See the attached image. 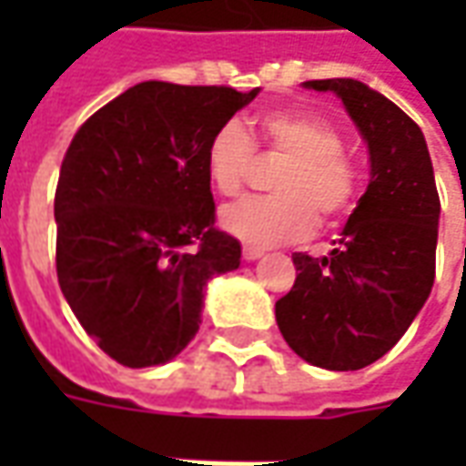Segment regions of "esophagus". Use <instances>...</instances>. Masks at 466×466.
I'll use <instances>...</instances> for the list:
<instances>
[{
    "mask_svg": "<svg viewBox=\"0 0 466 466\" xmlns=\"http://www.w3.org/2000/svg\"><path fill=\"white\" fill-rule=\"evenodd\" d=\"M262 254H264L262 247H254V244H244L242 257L247 259V262H254V259H259Z\"/></svg>",
    "mask_w": 466,
    "mask_h": 466,
    "instance_id": "1",
    "label": "esophagus"
}]
</instances>
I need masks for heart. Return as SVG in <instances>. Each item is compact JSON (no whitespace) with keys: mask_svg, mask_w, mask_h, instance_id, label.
Listing matches in <instances>:
<instances>
[{"mask_svg":"<svg viewBox=\"0 0 466 466\" xmlns=\"http://www.w3.org/2000/svg\"><path fill=\"white\" fill-rule=\"evenodd\" d=\"M262 159L282 162L272 197H254L222 209V227L252 244L302 239L319 219L344 222L361 194V172L342 147V132L312 112H272L259 132ZM257 147L239 122L222 124L207 144V174L224 197H237L252 179Z\"/></svg>","mask_w":466,"mask_h":466,"instance_id":"obj_1","label":"heart"}]
</instances>
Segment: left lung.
Here are the masks:
<instances>
[{
    "mask_svg": "<svg viewBox=\"0 0 466 466\" xmlns=\"http://www.w3.org/2000/svg\"><path fill=\"white\" fill-rule=\"evenodd\" d=\"M334 92L370 147L371 177L327 257L294 252L297 279L274 304L279 332L314 367L354 371L410 329L434 284L440 194L417 122L357 79H312Z\"/></svg>",
    "mask_w": 466,
    "mask_h": 466,
    "instance_id": "obj_1",
    "label": "left lung"
}]
</instances>
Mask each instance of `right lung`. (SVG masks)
I'll list each match as a JSON object with an SVG mask.
<instances>
[{"label":"right lung","mask_w":466,"mask_h":466,"mask_svg":"<svg viewBox=\"0 0 466 466\" xmlns=\"http://www.w3.org/2000/svg\"><path fill=\"white\" fill-rule=\"evenodd\" d=\"M257 89L142 82L96 109L62 159L56 277L85 332L124 367L192 342L204 287L239 267L217 227L207 144Z\"/></svg>","instance_id":"right-lung-1"}]
</instances>
